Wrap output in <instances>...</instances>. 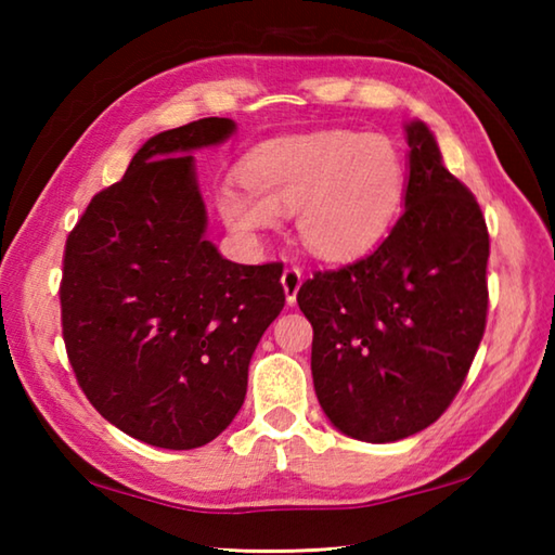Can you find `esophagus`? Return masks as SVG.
Instances as JSON below:
<instances>
[{
    "label": "esophagus",
    "instance_id": "34e87169",
    "mask_svg": "<svg viewBox=\"0 0 555 555\" xmlns=\"http://www.w3.org/2000/svg\"><path fill=\"white\" fill-rule=\"evenodd\" d=\"M300 284H304V274H300L298 267H288L284 269V274H281V286L286 291V304L294 306L296 304V294Z\"/></svg>",
    "mask_w": 555,
    "mask_h": 555
}]
</instances>
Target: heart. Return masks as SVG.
I'll return each instance as SVG.
<instances>
[{
    "mask_svg": "<svg viewBox=\"0 0 555 555\" xmlns=\"http://www.w3.org/2000/svg\"><path fill=\"white\" fill-rule=\"evenodd\" d=\"M247 183L228 181L220 212L240 234L274 230L296 212L304 247L347 261L377 247L406 193V158L387 134L327 129L257 146L244 164Z\"/></svg>",
    "mask_w": 555,
    "mask_h": 555,
    "instance_id": "1",
    "label": "heart"
}]
</instances>
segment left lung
<instances>
[{"mask_svg": "<svg viewBox=\"0 0 555 555\" xmlns=\"http://www.w3.org/2000/svg\"><path fill=\"white\" fill-rule=\"evenodd\" d=\"M403 212L370 257L298 291L331 424L364 443L428 428L463 387L487 321L490 234L424 121L406 125Z\"/></svg>", "mask_w": 555, "mask_h": 555, "instance_id": "left-lung-1", "label": "left lung"}]
</instances>
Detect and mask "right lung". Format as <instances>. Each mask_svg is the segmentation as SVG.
Masks as SVG:
<instances>
[{"instance_id":"right-lung-1","label":"right lung","mask_w":555,"mask_h":555,"mask_svg":"<svg viewBox=\"0 0 555 555\" xmlns=\"http://www.w3.org/2000/svg\"><path fill=\"white\" fill-rule=\"evenodd\" d=\"M205 117L149 139L65 242L63 340L75 377L112 426L191 450L232 424L249 360L284 308L281 264L244 267L205 240L191 152L234 134Z\"/></svg>"}]
</instances>
